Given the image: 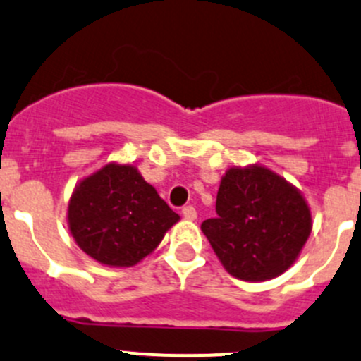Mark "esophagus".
Segmentation results:
<instances>
[{
  "label": "esophagus",
  "mask_w": 361,
  "mask_h": 361,
  "mask_svg": "<svg viewBox=\"0 0 361 361\" xmlns=\"http://www.w3.org/2000/svg\"><path fill=\"white\" fill-rule=\"evenodd\" d=\"M181 213H183V216L187 218V220H195V218H197V211H195L194 206H185L183 209H181Z\"/></svg>",
  "instance_id": "34e87169"
}]
</instances>
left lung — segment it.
<instances>
[{"mask_svg": "<svg viewBox=\"0 0 361 361\" xmlns=\"http://www.w3.org/2000/svg\"><path fill=\"white\" fill-rule=\"evenodd\" d=\"M311 211L300 192L262 166L231 167L216 195V218L201 228L234 278L265 281L297 260L311 234Z\"/></svg>", "mask_w": 361, "mask_h": 361, "instance_id": "8db88e82", "label": "left lung"}]
</instances>
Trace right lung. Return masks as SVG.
<instances>
[{"instance_id": "1", "label": "right lung", "mask_w": 361, "mask_h": 361, "mask_svg": "<svg viewBox=\"0 0 361 361\" xmlns=\"http://www.w3.org/2000/svg\"><path fill=\"white\" fill-rule=\"evenodd\" d=\"M180 220L134 166L106 164L82 180L68 206L76 245L110 267H130Z\"/></svg>"}]
</instances>
